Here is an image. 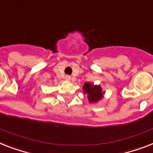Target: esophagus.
<instances>
[{"label": "esophagus", "mask_w": 153, "mask_h": 153, "mask_svg": "<svg viewBox=\"0 0 153 153\" xmlns=\"http://www.w3.org/2000/svg\"><path fill=\"white\" fill-rule=\"evenodd\" d=\"M65 79L67 81H71L72 79H71V77L69 76V75H66V76H65Z\"/></svg>", "instance_id": "obj_1"}]
</instances>
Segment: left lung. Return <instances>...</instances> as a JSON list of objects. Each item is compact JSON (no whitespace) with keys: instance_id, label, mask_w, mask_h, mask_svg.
I'll list each match as a JSON object with an SVG mask.
<instances>
[{"instance_id":"obj_1","label":"left lung","mask_w":153,"mask_h":153,"mask_svg":"<svg viewBox=\"0 0 153 153\" xmlns=\"http://www.w3.org/2000/svg\"><path fill=\"white\" fill-rule=\"evenodd\" d=\"M83 94L87 95L89 103H97L104 98L105 91L100 85H94L92 82H85L82 86Z\"/></svg>"}]
</instances>
